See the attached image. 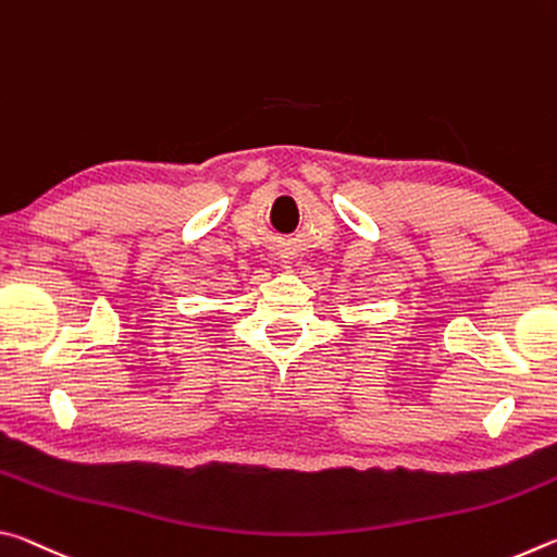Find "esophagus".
I'll use <instances>...</instances> for the list:
<instances>
[{"label": "esophagus", "instance_id": "esophagus-1", "mask_svg": "<svg viewBox=\"0 0 557 557\" xmlns=\"http://www.w3.org/2000/svg\"><path fill=\"white\" fill-rule=\"evenodd\" d=\"M292 258H295V256H292L289 250H277V252H275V260H277L280 265L285 268V270H292Z\"/></svg>", "mask_w": 557, "mask_h": 557}]
</instances>
